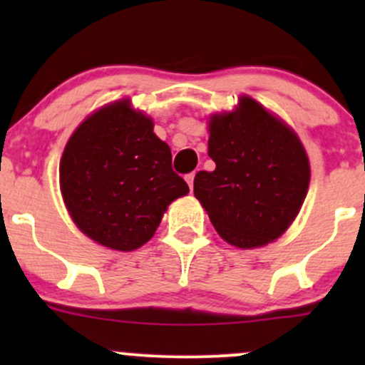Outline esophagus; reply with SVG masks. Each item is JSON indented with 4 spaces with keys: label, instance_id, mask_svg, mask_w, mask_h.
<instances>
[{
    "label": "esophagus",
    "instance_id": "1",
    "mask_svg": "<svg viewBox=\"0 0 365 365\" xmlns=\"http://www.w3.org/2000/svg\"><path fill=\"white\" fill-rule=\"evenodd\" d=\"M194 178H195V171H192V173H188L187 177H185L188 187H190V190H192V188H194Z\"/></svg>",
    "mask_w": 365,
    "mask_h": 365
}]
</instances>
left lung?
Instances as JSON below:
<instances>
[{
  "label": "left lung",
  "instance_id": "obj_1",
  "mask_svg": "<svg viewBox=\"0 0 365 365\" xmlns=\"http://www.w3.org/2000/svg\"><path fill=\"white\" fill-rule=\"evenodd\" d=\"M207 154L215 171H199L194 194L220 237L255 249L293 223L311 182L297 133L273 113L242 96L235 111L209 118Z\"/></svg>",
  "mask_w": 365,
  "mask_h": 365
}]
</instances>
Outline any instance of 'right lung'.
<instances>
[{
    "label": "right lung",
    "mask_w": 365,
    "mask_h": 365,
    "mask_svg": "<svg viewBox=\"0 0 365 365\" xmlns=\"http://www.w3.org/2000/svg\"><path fill=\"white\" fill-rule=\"evenodd\" d=\"M128 99L92 113L66 142L60 188L78 230L113 250L139 249L153 238L185 180L171 168L170 145Z\"/></svg>",
    "instance_id": "add662e5"
}]
</instances>
